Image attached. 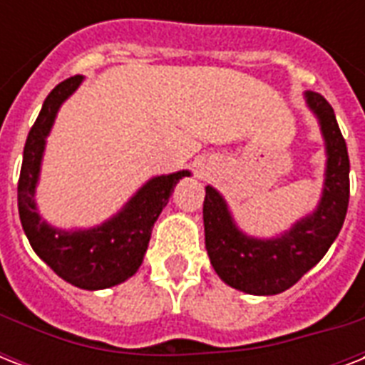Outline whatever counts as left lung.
I'll list each match as a JSON object with an SVG mask.
<instances>
[{
    "mask_svg": "<svg viewBox=\"0 0 365 365\" xmlns=\"http://www.w3.org/2000/svg\"><path fill=\"white\" fill-rule=\"evenodd\" d=\"M305 104L318 119L326 145L322 197L317 208L271 239L246 235L223 195L206 185L202 220L206 252L217 277L250 295H277L292 288L322 259L337 239L349 208V153L334 108L322 94L307 91Z\"/></svg>",
    "mask_w": 365,
    "mask_h": 365,
    "instance_id": "8db88e82",
    "label": "left lung"
}]
</instances>
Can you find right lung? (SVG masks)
Returning a JSON list of instances; mask_svg holds the SVG:
<instances>
[{"label":"right lung","mask_w":365,"mask_h":365,"mask_svg":"<svg viewBox=\"0 0 365 365\" xmlns=\"http://www.w3.org/2000/svg\"><path fill=\"white\" fill-rule=\"evenodd\" d=\"M83 77H70L51 91L24 145L19 180L20 223L31 248L62 280L81 289H106L136 274L148 250L151 229L189 170L153 176L143 183L115 216L96 227L60 229L43 220L36 202L47 136L60 106L76 93Z\"/></svg>","instance_id":"1"}]
</instances>
